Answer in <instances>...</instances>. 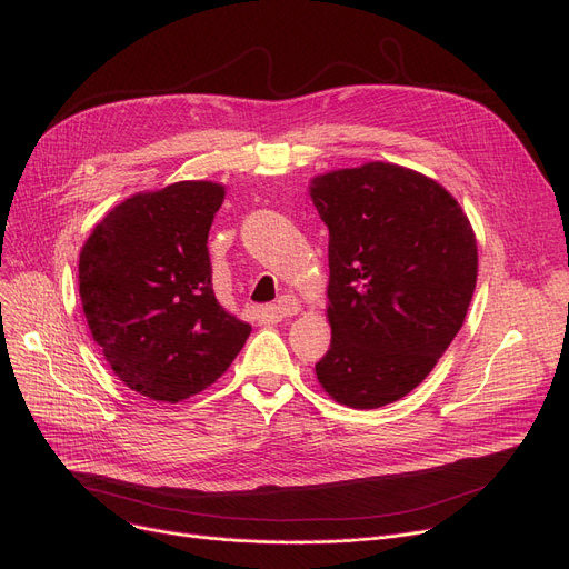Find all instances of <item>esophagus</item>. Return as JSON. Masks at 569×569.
<instances>
[{
	"instance_id": "34e87169",
	"label": "esophagus",
	"mask_w": 569,
	"mask_h": 569,
	"mask_svg": "<svg viewBox=\"0 0 569 569\" xmlns=\"http://www.w3.org/2000/svg\"><path fill=\"white\" fill-rule=\"evenodd\" d=\"M302 311V305H300V300H297L295 295H283L281 300L277 302V305H272V307H267V318L272 320V322H279V320H283V318H290V316H297Z\"/></svg>"
}]
</instances>
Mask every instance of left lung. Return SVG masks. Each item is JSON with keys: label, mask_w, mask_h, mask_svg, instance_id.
<instances>
[{"label": "left lung", "mask_w": 569, "mask_h": 569, "mask_svg": "<svg viewBox=\"0 0 569 569\" xmlns=\"http://www.w3.org/2000/svg\"><path fill=\"white\" fill-rule=\"evenodd\" d=\"M309 196L330 230L332 343L318 382L348 408L395 403L466 320L477 283L472 226L436 179L397 163L318 174Z\"/></svg>", "instance_id": "8db88e82"}]
</instances>
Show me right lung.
Returning a JSON list of instances; mask_svg holds the SVG:
<instances>
[{
    "mask_svg": "<svg viewBox=\"0 0 569 569\" xmlns=\"http://www.w3.org/2000/svg\"><path fill=\"white\" fill-rule=\"evenodd\" d=\"M226 187L204 179L114 204L80 249L82 311L131 390L177 403L217 382L251 335L212 288L207 234Z\"/></svg>",
    "mask_w": 569,
    "mask_h": 569,
    "instance_id": "add662e5",
    "label": "right lung"
}]
</instances>
